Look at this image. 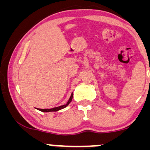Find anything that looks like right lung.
<instances>
[{"instance_id":"add662e5","label":"right lung","mask_w":150,"mask_h":150,"mask_svg":"<svg viewBox=\"0 0 150 150\" xmlns=\"http://www.w3.org/2000/svg\"><path fill=\"white\" fill-rule=\"evenodd\" d=\"M72 99H73V93H72L71 96H70L69 100H68V102H67L66 104L65 105H62V106H58V107H55V108H44V109H42V108H37L38 110H39V111H42V112H50V111H59V110L62 109V108H64L66 107L67 106H68V104H70V102H71L72 101Z\"/></svg>"}]
</instances>
